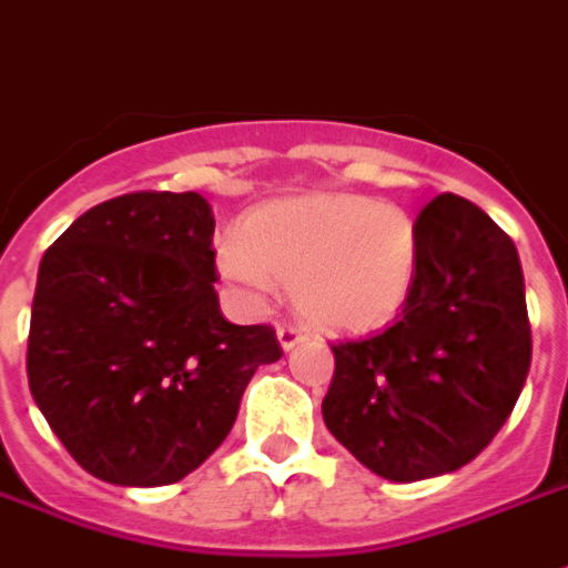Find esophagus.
<instances>
[{"label": "esophagus", "instance_id": "obj_1", "mask_svg": "<svg viewBox=\"0 0 568 568\" xmlns=\"http://www.w3.org/2000/svg\"><path fill=\"white\" fill-rule=\"evenodd\" d=\"M276 337H280V346L283 349H292V346H297L307 334H304V328L301 325H292V322H283L280 328H276Z\"/></svg>", "mask_w": 568, "mask_h": 568}]
</instances>
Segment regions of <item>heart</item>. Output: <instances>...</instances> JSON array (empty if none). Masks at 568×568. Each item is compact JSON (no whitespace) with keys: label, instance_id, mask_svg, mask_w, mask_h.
<instances>
[{"label":"heart","instance_id":"b5f03b06","mask_svg":"<svg viewBox=\"0 0 568 568\" xmlns=\"http://www.w3.org/2000/svg\"><path fill=\"white\" fill-rule=\"evenodd\" d=\"M222 273L248 297L292 285L297 313L320 328L362 332L393 320L417 276V224L381 200L334 194L248 215L224 240Z\"/></svg>","mask_w":568,"mask_h":568}]
</instances>
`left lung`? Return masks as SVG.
<instances>
[{"mask_svg":"<svg viewBox=\"0 0 568 568\" xmlns=\"http://www.w3.org/2000/svg\"><path fill=\"white\" fill-rule=\"evenodd\" d=\"M417 240L405 307L389 328L332 344L322 402L334 438L402 484L471 463L511 417L532 362L511 236L471 200L438 194Z\"/></svg>","mask_w":568,"mask_h":568,"instance_id":"left-lung-1","label":"left lung"}]
</instances>
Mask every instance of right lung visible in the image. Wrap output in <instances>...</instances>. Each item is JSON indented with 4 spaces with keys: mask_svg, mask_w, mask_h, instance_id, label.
<instances>
[{
    "mask_svg": "<svg viewBox=\"0 0 568 568\" xmlns=\"http://www.w3.org/2000/svg\"><path fill=\"white\" fill-rule=\"evenodd\" d=\"M215 219L197 191H133L48 246L27 377L69 456L118 487H163L210 459L252 374L283 356L271 325L222 316Z\"/></svg>",
    "mask_w": 568,
    "mask_h": 568,
    "instance_id": "add662e5",
    "label": "right lung"
}]
</instances>
